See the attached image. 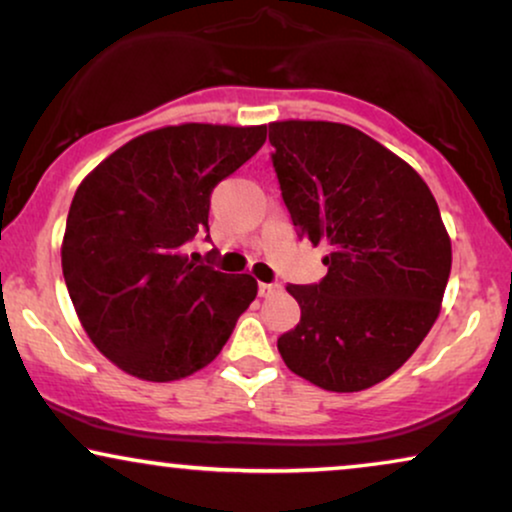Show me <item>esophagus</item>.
Masks as SVG:
<instances>
[{
	"label": "esophagus",
	"mask_w": 512,
	"mask_h": 512,
	"mask_svg": "<svg viewBox=\"0 0 512 512\" xmlns=\"http://www.w3.org/2000/svg\"><path fill=\"white\" fill-rule=\"evenodd\" d=\"M257 293H260V297H271L278 293V286L276 283H260V286H257Z\"/></svg>",
	"instance_id": "1"
}]
</instances>
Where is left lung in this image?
Here are the masks:
<instances>
[{"label":"left lung","instance_id":"obj_1","mask_svg":"<svg viewBox=\"0 0 512 512\" xmlns=\"http://www.w3.org/2000/svg\"><path fill=\"white\" fill-rule=\"evenodd\" d=\"M269 141L297 236L331 245L319 283L286 286L302 314L278 352L323 390H366L416 352L439 316L451 241L437 200L409 163L349 125L271 122Z\"/></svg>","mask_w":512,"mask_h":512}]
</instances>
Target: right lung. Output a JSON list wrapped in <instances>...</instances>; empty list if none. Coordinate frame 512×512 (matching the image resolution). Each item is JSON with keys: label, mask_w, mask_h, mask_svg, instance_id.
<instances>
[{"label": "right lung", "mask_w": 512, "mask_h": 512, "mask_svg": "<svg viewBox=\"0 0 512 512\" xmlns=\"http://www.w3.org/2000/svg\"><path fill=\"white\" fill-rule=\"evenodd\" d=\"M264 141V125L153 129L77 186L63 278L89 340L125 373L170 383L200 371L255 300V278L193 262L186 243L210 231L212 189Z\"/></svg>", "instance_id": "right-lung-1"}]
</instances>
